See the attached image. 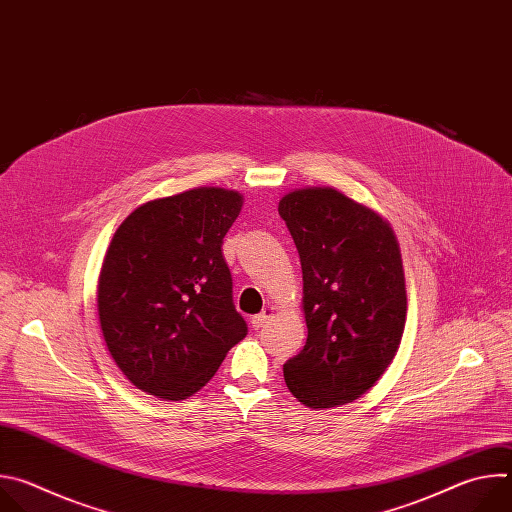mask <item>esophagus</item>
Segmentation results:
<instances>
[{
  "instance_id": "esophagus-1",
  "label": "esophagus",
  "mask_w": 512,
  "mask_h": 512,
  "mask_svg": "<svg viewBox=\"0 0 512 512\" xmlns=\"http://www.w3.org/2000/svg\"><path fill=\"white\" fill-rule=\"evenodd\" d=\"M271 316H273V308H269V306H267L261 314H257V316H253V318H251V326H253L255 330H259V328H263V326L269 322V318H271Z\"/></svg>"
}]
</instances>
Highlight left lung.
<instances>
[{"label":"left lung","mask_w":512,"mask_h":512,"mask_svg":"<svg viewBox=\"0 0 512 512\" xmlns=\"http://www.w3.org/2000/svg\"><path fill=\"white\" fill-rule=\"evenodd\" d=\"M304 273L306 346L283 364L287 389L312 409L367 393L397 354L407 296L397 239L383 218L334 188L279 202Z\"/></svg>","instance_id":"obj_1"}]
</instances>
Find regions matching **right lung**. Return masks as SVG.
I'll return each mask as SVG.
<instances>
[{
  "label": "right lung",
  "instance_id": "add662e5",
  "mask_svg": "<svg viewBox=\"0 0 512 512\" xmlns=\"http://www.w3.org/2000/svg\"><path fill=\"white\" fill-rule=\"evenodd\" d=\"M241 194L194 188L135 208L109 245L97 302L107 348L141 391L180 401L247 336L223 239Z\"/></svg>",
  "mask_w": 512,
  "mask_h": 512
}]
</instances>
